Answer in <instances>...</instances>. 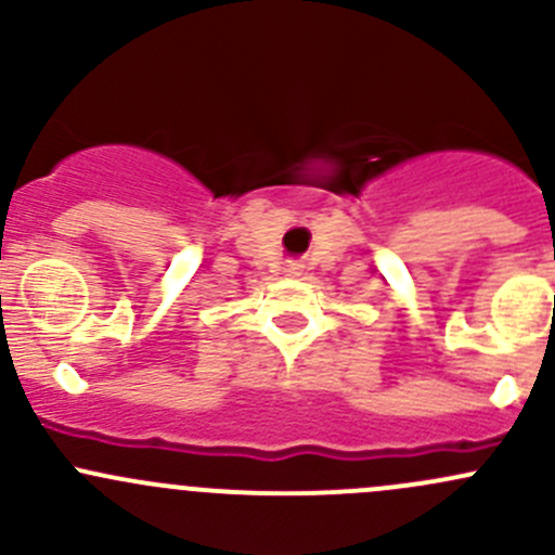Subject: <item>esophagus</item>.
Wrapping results in <instances>:
<instances>
[{
  "instance_id": "1",
  "label": "esophagus",
  "mask_w": 555,
  "mask_h": 555,
  "mask_svg": "<svg viewBox=\"0 0 555 555\" xmlns=\"http://www.w3.org/2000/svg\"><path fill=\"white\" fill-rule=\"evenodd\" d=\"M300 271H304L300 262H287V266H284V276H300Z\"/></svg>"
}]
</instances>
